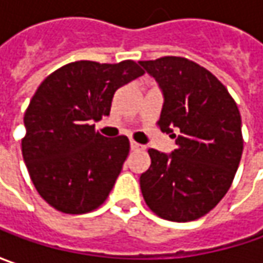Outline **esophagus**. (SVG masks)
<instances>
[{
  "label": "esophagus",
  "mask_w": 263,
  "mask_h": 263,
  "mask_svg": "<svg viewBox=\"0 0 263 263\" xmlns=\"http://www.w3.org/2000/svg\"><path fill=\"white\" fill-rule=\"evenodd\" d=\"M130 147H132V151H145V146L135 140H130Z\"/></svg>",
  "instance_id": "esophagus-1"
}]
</instances>
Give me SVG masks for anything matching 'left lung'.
Instances as JSON below:
<instances>
[{"mask_svg":"<svg viewBox=\"0 0 263 263\" xmlns=\"http://www.w3.org/2000/svg\"><path fill=\"white\" fill-rule=\"evenodd\" d=\"M140 66L164 93L158 127L171 135L180 130L173 154L147 151L142 195L158 217L195 221L217 206L234 180L243 154L240 111L227 87L195 61L161 57Z\"/></svg>","mask_w":263,"mask_h":263,"instance_id":"obj_1","label":"left lung"}]
</instances>
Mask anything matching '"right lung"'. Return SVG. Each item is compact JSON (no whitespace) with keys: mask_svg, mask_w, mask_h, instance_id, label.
<instances>
[{"mask_svg":"<svg viewBox=\"0 0 263 263\" xmlns=\"http://www.w3.org/2000/svg\"><path fill=\"white\" fill-rule=\"evenodd\" d=\"M145 74L136 61H74L51 73L25 112L22 154L41 197L57 211L79 215L99 208L116 184L130 142L106 139L93 121L109 116L118 87Z\"/></svg>","mask_w":263,"mask_h":263,"instance_id":"1","label":"right lung"}]
</instances>
